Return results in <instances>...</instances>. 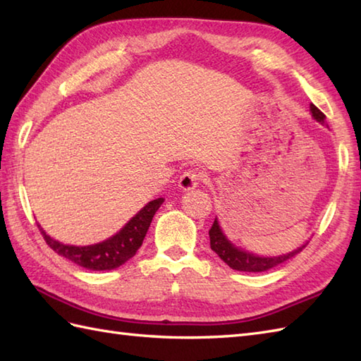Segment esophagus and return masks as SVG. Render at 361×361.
<instances>
[{
	"label": "esophagus",
	"mask_w": 361,
	"mask_h": 361,
	"mask_svg": "<svg viewBox=\"0 0 361 361\" xmlns=\"http://www.w3.org/2000/svg\"><path fill=\"white\" fill-rule=\"evenodd\" d=\"M203 180V173L195 171V169H189L185 173L180 176V188L189 190V189H194L198 185H200V181Z\"/></svg>",
	"instance_id": "esophagus-1"
}]
</instances>
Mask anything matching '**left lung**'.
Segmentation results:
<instances>
[{
	"label": "left lung",
	"instance_id": "obj_1",
	"mask_svg": "<svg viewBox=\"0 0 361 361\" xmlns=\"http://www.w3.org/2000/svg\"><path fill=\"white\" fill-rule=\"evenodd\" d=\"M310 110L313 118L317 121L323 122L326 121V114L321 111L318 106L310 105ZM209 239H211V248L212 251L217 252V256L224 260L226 265H229L233 270H239V271H252V273H259V271H267L270 268L279 265L282 262H286L287 259H291L293 256H296L299 251H302V248H305V245H302L301 248H298L295 251L288 252L286 256H278V257H259L251 255V252L242 251L239 248H235L234 245L229 242L226 237L221 233V229L219 226L217 219L214 220V224L209 229Z\"/></svg>",
	"mask_w": 361,
	"mask_h": 361
}]
</instances>
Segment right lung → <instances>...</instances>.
<instances>
[{
	"mask_svg": "<svg viewBox=\"0 0 361 361\" xmlns=\"http://www.w3.org/2000/svg\"><path fill=\"white\" fill-rule=\"evenodd\" d=\"M164 198H157L147 203L121 231L113 235L111 239L90 245V247H73V245H63L57 240L51 239L38 225V229L43 235L48 247L52 248L57 255L70 259L71 262L78 264L88 270L101 271V270H113L122 264H126L128 259H132L136 251L140 250L147 229L152 224V219L155 216L158 208L163 204Z\"/></svg>",
	"mask_w": 361,
	"mask_h": 361,
	"instance_id": "obj_1",
	"label": "right lung"
}]
</instances>
